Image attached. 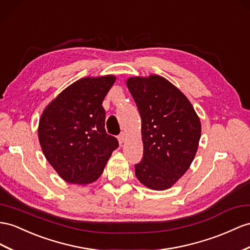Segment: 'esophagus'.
I'll list each match as a JSON object with an SVG mask.
<instances>
[{
	"label": "esophagus",
	"instance_id": "esophagus-1",
	"mask_svg": "<svg viewBox=\"0 0 250 250\" xmlns=\"http://www.w3.org/2000/svg\"><path fill=\"white\" fill-rule=\"evenodd\" d=\"M125 133H120L119 135H118V142H119V144L123 145L125 143Z\"/></svg>",
	"mask_w": 250,
	"mask_h": 250
}]
</instances>
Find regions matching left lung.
I'll use <instances>...</instances> for the list:
<instances>
[{"mask_svg": "<svg viewBox=\"0 0 250 250\" xmlns=\"http://www.w3.org/2000/svg\"><path fill=\"white\" fill-rule=\"evenodd\" d=\"M127 88L142 117L143 158L135 165L138 181L166 190L185 174L196 154L201 121L180 89L161 76L135 77Z\"/></svg>", "mask_w": 250, "mask_h": 250, "instance_id": "obj_1", "label": "left lung"}]
</instances>
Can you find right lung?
Instances as JSON below:
<instances>
[{"mask_svg": "<svg viewBox=\"0 0 250 250\" xmlns=\"http://www.w3.org/2000/svg\"><path fill=\"white\" fill-rule=\"evenodd\" d=\"M114 76L83 78L74 82L44 110L38 134L48 163L64 181L91 184L102 174L116 137L104 129L105 95Z\"/></svg>", "mask_w": 250, "mask_h": 250, "instance_id": "right-lung-1", "label": "right lung"}]
</instances>
